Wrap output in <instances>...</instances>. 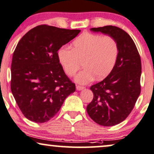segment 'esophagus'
I'll return each instance as SVG.
<instances>
[{
  "label": "esophagus",
  "mask_w": 154,
  "mask_h": 154,
  "mask_svg": "<svg viewBox=\"0 0 154 154\" xmlns=\"http://www.w3.org/2000/svg\"><path fill=\"white\" fill-rule=\"evenodd\" d=\"M76 89H77V90H82L83 89H85V87L80 86V85H77V86H76Z\"/></svg>",
  "instance_id": "1"
}]
</instances>
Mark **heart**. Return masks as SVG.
I'll return each instance as SVG.
<instances>
[{"label":"heart","instance_id":"b5f03b06","mask_svg":"<svg viewBox=\"0 0 154 154\" xmlns=\"http://www.w3.org/2000/svg\"><path fill=\"white\" fill-rule=\"evenodd\" d=\"M118 54V44L113 37L85 31L73 41L72 47L59 48L57 59L69 76L75 75L82 61L85 69L76 76L75 81L87 84L95 78L101 80L106 77L114 69Z\"/></svg>","mask_w":154,"mask_h":154}]
</instances>
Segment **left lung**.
<instances>
[{"label": "left lung", "mask_w": 154, "mask_h": 154, "mask_svg": "<svg viewBox=\"0 0 154 154\" xmlns=\"http://www.w3.org/2000/svg\"><path fill=\"white\" fill-rule=\"evenodd\" d=\"M90 30L112 36L119 47L114 69L103 81L92 85L94 97L87 106L89 116L95 123L112 126L129 116L140 95L141 61L132 38L123 29L105 26Z\"/></svg>", "instance_id": "1"}]
</instances>
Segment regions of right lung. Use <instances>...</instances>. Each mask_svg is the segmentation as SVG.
Returning <instances> with one entry per match:
<instances>
[{
	"label": "right lung",
	"instance_id": "add662e5",
	"mask_svg": "<svg viewBox=\"0 0 154 154\" xmlns=\"http://www.w3.org/2000/svg\"><path fill=\"white\" fill-rule=\"evenodd\" d=\"M79 32L39 25L28 31L16 46L11 89L22 113L31 121L42 123L51 119L75 91V83L59 64L57 51Z\"/></svg>",
	"mask_w": 154,
	"mask_h": 154
}]
</instances>
